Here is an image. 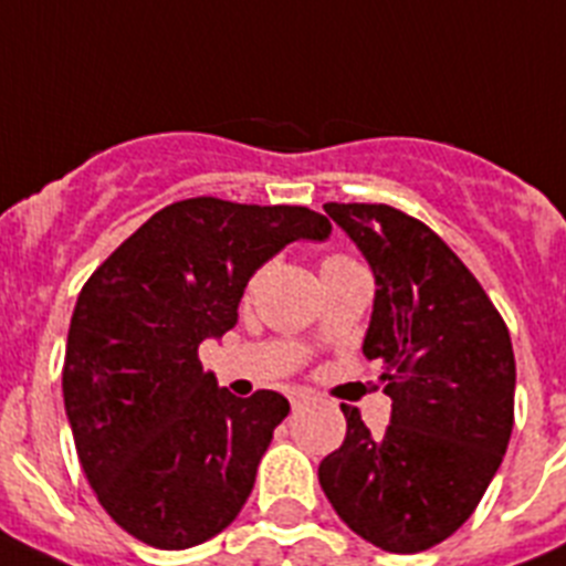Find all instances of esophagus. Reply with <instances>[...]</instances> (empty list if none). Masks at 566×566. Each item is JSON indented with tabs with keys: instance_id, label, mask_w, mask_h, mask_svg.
Masks as SVG:
<instances>
[{
	"instance_id": "esophagus-1",
	"label": "esophagus",
	"mask_w": 566,
	"mask_h": 566,
	"mask_svg": "<svg viewBox=\"0 0 566 566\" xmlns=\"http://www.w3.org/2000/svg\"><path fill=\"white\" fill-rule=\"evenodd\" d=\"M311 401V396H305V392H297V396H292V407L294 409H300V407H305V403Z\"/></svg>"
}]
</instances>
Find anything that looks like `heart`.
Instances as JSON below:
<instances>
[{
	"label": "heart",
	"instance_id": "obj_1",
	"mask_svg": "<svg viewBox=\"0 0 566 566\" xmlns=\"http://www.w3.org/2000/svg\"><path fill=\"white\" fill-rule=\"evenodd\" d=\"M328 261H339V258H328Z\"/></svg>",
	"mask_w": 566,
	"mask_h": 566
}]
</instances>
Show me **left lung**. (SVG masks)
<instances>
[{"label": "left lung", "instance_id": "1", "mask_svg": "<svg viewBox=\"0 0 566 566\" xmlns=\"http://www.w3.org/2000/svg\"><path fill=\"white\" fill-rule=\"evenodd\" d=\"M376 280L367 359L381 361L390 427L373 434L342 407L345 443L319 485L354 533L387 553L452 536L494 480L513 429L511 334L474 274L427 224L387 205H336Z\"/></svg>", "mask_w": 566, "mask_h": 566}]
</instances>
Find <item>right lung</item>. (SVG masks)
<instances>
[{
    "label": "right lung",
    "instance_id": "right-lung-1",
    "mask_svg": "<svg viewBox=\"0 0 566 566\" xmlns=\"http://www.w3.org/2000/svg\"><path fill=\"white\" fill-rule=\"evenodd\" d=\"M308 207L176 201L86 280L72 311L64 407L83 474L117 525L159 551L224 531L289 415L274 390L232 396L199 345L238 323L252 274L292 241H325Z\"/></svg>",
    "mask_w": 566,
    "mask_h": 566
}]
</instances>
